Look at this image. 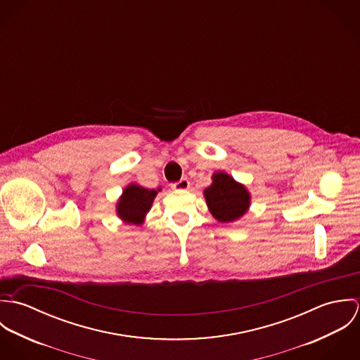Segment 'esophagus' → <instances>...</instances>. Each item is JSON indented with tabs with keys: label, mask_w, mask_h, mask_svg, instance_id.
<instances>
[{
	"label": "esophagus",
	"mask_w": 360,
	"mask_h": 360,
	"mask_svg": "<svg viewBox=\"0 0 360 360\" xmlns=\"http://www.w3.org/2000/svg\"><path fill=\"white\" fill-rule=\"evenodd\" d=\"M172 188L176 190V191H179V190H187V188H190V181H188L187 179H181V180H179V181L173 183V184H172Z\"/></svg>",
	"instance_id": "34e87169"
}]
</instances>
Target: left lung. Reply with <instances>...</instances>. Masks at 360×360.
I'll return each mask as SVG.
<instances>
[{
  "label": "left lung",
  "instance_id": "left-lung-1",
  "mask_svg": "<svg viewBox=\"0 0 360 360\" xmlns=\"http://www.w3.org/2000/svg\"><path fill=\"white\" fill-rule=\"evenodd\" d=\"M205 200L214 219L223 223L241 217L250 206L245 187L223 172L213 174V183L205 190Z\"/></svg>",
  "mask_w": 360,
  "mask_h": 360
}]
</instances>
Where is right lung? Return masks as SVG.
<instances>
[{
  "label": "right lung",
  "instance_id": "1",
  "mask_svg": "<svg viewBox=\"0 0 360 360\" xmlns=\"http://www.w3.org/2000/svg\"><path fill=\"white\" fill-rule=\"evenodd\" d=\"M160 188H158L159 191ZM158 193L155 190H148L136 184L124 188L123 195L117 204V214L127 223L141 224L146 213L153 205L155 195Z\"/></svg>",
  "mask_w": 360,
  "mask_h": 360
}]
</instances>
